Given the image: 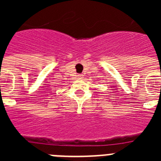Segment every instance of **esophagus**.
<instances>
[{"instance_id": "34e87169", "label": "esophagus", "mask_w": 161, "mask_h": 161, "mask_svg": "<svg viewBox=\"0 0 161 161\" xmlns=\"http://www.w3.org/2000/svg\"><path fill=\"white\" fill-rule=\"evenodd\" d=\"M77 78L78 79H82L83 78V75L82 74H79V75H77Z\"/></svg>"}]
</instances>
